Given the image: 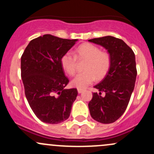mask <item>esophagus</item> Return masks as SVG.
Segmentation results:
<instances>
[{
    "instance_id": "1",
    "label": "esophagus",
    "mask_w": 154,
    "mask_h": 154,
    "mask_svg": "<svg viewBox=\"0 0 154 154\" xmlns=\"http://www.w3.org/2000/svg\"><path fill=\"white\" fill-rule=\"evenodd\" d=\"M77 91H78L79 94H80V93H82L83 91V89H81V88H77Z\"/></svg>"
}]
</instances>
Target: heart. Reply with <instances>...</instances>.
Instances as JSON below:
<instances>
[{
    "mask_svg": "<svg viewBox=\"0 0 154 154\" xmlns=\"http://www.w3.org/2000/svg\"><path fill=\"white\" fill-rule=\"evenodd\" d=\"M77 58L86 60L84 66L86 71L77 74L71 82L72 86L77 88H86L96 77L98 80L104 77L111 66V56L108 52L100 51L97 46L91 43H84L76 48L74 54L67 52L62 57V67L69 75L75 74Z\"/></svg>",
    "mask_w": 154,
    "mask_h": 154,
    "instance_id": "b5f03b06",
    "label": "heart"
}]
</instances>
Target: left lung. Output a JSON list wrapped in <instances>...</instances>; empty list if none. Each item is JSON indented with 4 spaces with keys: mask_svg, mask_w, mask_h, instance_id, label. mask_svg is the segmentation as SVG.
Returning <instances> with one entry per match:
<instances>
[{
    "mask_svg": "<svg viewBox=\"0 0 154 154\" xmlns=\"http://www.w3.org/2000/svg\"><path fill=\"white\" fill-rule=\"evenodd\" d=\"M88 42L101 45L111 56L109 70L94 86L99 93H93L88 103L90 115L100 123H113L124 114L134 89L137 75L135 54L123 40L111 35Z\"/></svg>",
    "mask_w": 154,
    "mask_h": 154,
    "instance_id": "8db88e82",
    "label": "left lung"
}]
</instances>
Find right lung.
Here are the masks:
<instances>
[{
  "mask_svg": "<svg viewBox=\"0 0 154 154\" xmlns=\"http://www.w3.org/2000/svg\"><path fill=\"white\" fill-rule=\"evenodd\" d=\"M77 41L45 34L31 40L21 56L25 96L34 114L45 123H61L70 116L78 93L77 88H65L69 80L61 58Z\"/></svg>",
  "mask_w": 154,
  "mask_h": 154,
  "instance_id": "add662e5",
  "label": "right lung"
}]
</instances>
